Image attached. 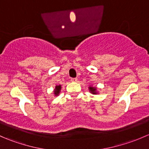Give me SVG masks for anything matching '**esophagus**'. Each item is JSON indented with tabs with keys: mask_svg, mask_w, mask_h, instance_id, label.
Masks as SVG:
<instances>
[{
	"mask_svg": "<svg viewBox=\"0 0 149 149\" xmlns=\"http://www.w3.org/2000/svg\"><path fill=\"white\" fill-rule=\"evenodd\" d=\"M77 78H71V79H70V81H73V82H76V81H77Z\"/></svg>",
	"mask_w": 149,
	"mask_h": 149,
	"instance_id": "34e87169",
	"label": "esophagus"
}]
</instances>
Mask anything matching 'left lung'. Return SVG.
<instances>
[{
    "label": "left lung",
    "mask_w": 149,
    "mask_h": 149,
    "mask_svg": "<svg viewBox=\"0 0 149 149\" xmlns=\"http://www.w3.org/2000/svg\"><path fill=\"white\" fill-rule=\"evenodd\" d=\"M89 89L90 91H91V92L93 93V94H96V88H93V87H89Z\"/></svg>",
    "instance_id": "1"
}]
</instances>
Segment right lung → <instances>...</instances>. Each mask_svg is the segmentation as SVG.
<instances>
[{"instance_id":"add662e5","label":"right lung","mask_w":149,"mask_h":149,"mask_svg":"<svg viewBox=\"0 0 149 149\" xmlns=\"http://www.w3.org/2000/svg\"><path fill=\"white\" fill-rule=\"evenodd\" d=\"M61 86H56V87H55V95H58V94H59L60 92V90H61Z\"/></svg>"}]
</instances>
